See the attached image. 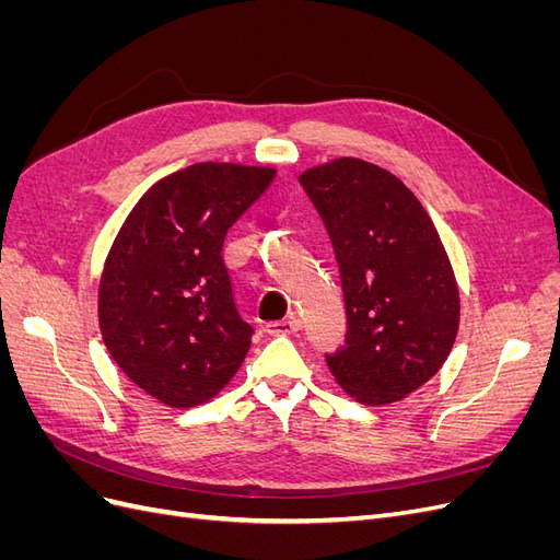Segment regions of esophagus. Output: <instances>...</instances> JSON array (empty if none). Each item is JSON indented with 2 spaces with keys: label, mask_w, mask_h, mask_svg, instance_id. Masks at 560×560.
Here are the masks:
<instances>
[{
  "label": "esophagus",
  "mask_w": 560,
  "mask_h": 560,
  "mask_svg": "<svg viewBox=\"0 0 560 560\" xmlns=\"http://www.w3.org/2000/svg\"><path fill=\"white\" fill-rule=\"evenodd\" d=\"M299 329H301V322L296 317L280 319V322H268V325H266V331L270 336H290V334H296Z\"/></svg>",
  "instance_id": "obj_1"
}]
</instances>
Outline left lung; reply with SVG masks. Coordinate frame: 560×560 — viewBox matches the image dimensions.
<instances>
[{"label": "left lung", "mask_w": 560, "mask_h": 560, "mask_svg": "<svg viewBox=\"0 0 560 560\" xmlns=\"http://www.w3.org/2000/svg\"><path fill=\"white\" fill-rule=\"evenodd\" d=\"M331 238L346 296V346L327 354L360 404L401 401L455 343L460 294L453 266L413 191L362 159H334L299 177Z\"/></svg>", "instance_id": "1"}]
</instances>
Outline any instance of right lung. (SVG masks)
I'll return each instance as SVG.
<instances>
[{"mask_svg":"<svg viewBox=\"0 0 560 560\" xmlns=\"http://www.w3.org/2000/svg\"><path fill=\"white\" fill-rule=\"evenodd\" d=\"M276 167L196 163L130 210L100 278L97 317L118 369L173 409L206 404L241 369L252 327L222 259L226 231Z\"/></svg>","mask_w":560,"mask_h":560,"instance_id":"obj_1","label":"right lung"}]
</instances>
